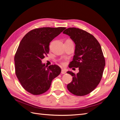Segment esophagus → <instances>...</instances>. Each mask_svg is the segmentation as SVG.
<instances>
[{
    "label": "esophagus",
    "instance_id": "obj_1",
    "mask_svg": "<svg viewBox=\"0 0 120 120\" xmlns=\"http://www.w3.org/2000/svg\"><path fill=\"white\" fill-rule=\"evenodd\" d=\"M61 73L62 74H66V71L64 70H61Z\"/></svg>",
    "mask_w": 120,
    "mask_h": 120
}]
</instances>
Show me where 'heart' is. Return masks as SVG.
Listing matches in <instances>:
<instances>
[{
	"instance_id": "1",
	"label": "heart",
	"mask_w": 120,
	"mask_h": 120,
	"mask_svg": "<svg viewBox=\"0 0 120 120\" xmlns=\"http://www.w3.org/2000/svg\"><path fill=\"white\" fill-rule=\"evenodd\" d=\"M66 41H71V42H72L71 40H70V39H68V40H67ZM60 63L62 64H64V63L63 62V61H60Z\"/></svg>"
}]
</instances>
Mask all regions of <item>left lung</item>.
<instances>
[{
    "instance_id": "obj_1",
    "label": "left lung",
    "mask_w": 120,
    "mask_h": 120,
    "mask_svg": "<svg viewBox=\"0 0 120 120\" xmlns=\"http://www.w3.org/2000/svg\"><path fill=\"white\" fill-rule=\"evenodd\" d=\"M63 33L70 36L75 45L73 60L69 68L79 70L77 74L67 71L72 77L67 88L75 95H86L96 88L102 78L105 60L101 46L92 34L81 29L68 28Z\"/></svg>"
}]
</instances>
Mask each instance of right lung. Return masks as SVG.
<instances>
[{"instance_id": "obj_1", "label": "right lung", "mask_w": 120, "mask_h": 120, "mask_svg": "<svg viewBox=\"0 0 120 120\" xmlns=\"http://www.w3.org/2000/svg\"><path fill=\"white\" fill-rule=\"evenodd\" d=\"M66 28L41 27L24 35L14 56L16 77L25 90L34 95L45 93L52 79L59 75L61 68L57 65L49 67L41 60L49 52V43Z\"/></svg>"}]
</instances>
